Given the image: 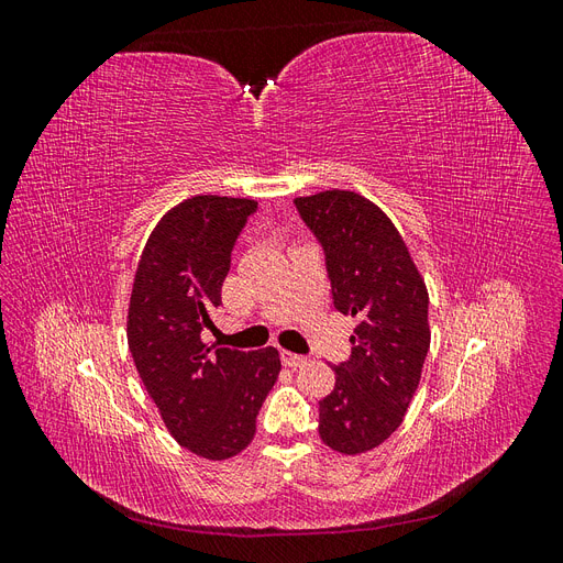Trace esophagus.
Returning <instances> with one entry per match:
<instances>
[{"label": "esophagus", "mask_w": 563, "mask_h": 563, "mask_svg": "<svg viewBox=\"0 0 563 563\" xmlns=\"http://www.w3.org/2000/svg\"><path fill=\"white\" fill-rule=\"evenodd\" d=\"M282 362H284V366L300 368V366L308 364V356H302V354H294V352H286V350H282Z\"/></svg>", "instance_id": "1"}]
</instances>
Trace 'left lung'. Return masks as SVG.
I'll list each match as a JSON object with an SVG mask.
<instances>
[{
	"mask_svg": "<svg viewBox=\"0 0 563 563\" xmlns=\"http://www.w3.org/2000/svg\"><path fill=\"white\" fill-rule=\"evenodd\" d=\"M327 253L338 312L356 319L350 360L319 401V437L356 455L391 437L411 404L430 350L428 288L383 209L350 190L294 199Z\"/></svg>",
	"mask_w": 563,
	"mask_h": 563,
	"instance_id": "8db88e82",
	"label": "left lung"
}]
</instances>
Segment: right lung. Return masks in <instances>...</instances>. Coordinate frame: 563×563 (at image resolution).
<instances>
[{"label": "right lung", "mask_w": 563, "mask_h": 563, "mask_svg": "<svg viewBox=\"0 0 563 563\" xmlns=\"http://www.w3.org/2000/svg\"><path fill=\"white\" fill-rule=\"evenodd\" d=\"M258 201L199 195L166 211L141 253L129 300L133 364L180 446L207 460L242 453L282 371L275 347H213L201 333L230 272V253Z\"/></svg>", "instance_id": "obj_1"}]
</instances>
